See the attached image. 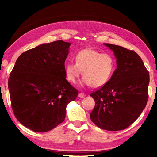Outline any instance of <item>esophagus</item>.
<instances>
[{
	"label": "esophagus",
	"instance_id": "esophagus-1",
	"mask_svg": "<svg viewBox=\"0 0 157 157\" xmlns=\"http://www.w3.org/2000/svg\"><path fill=\"white\" fill-rule=\"evenodd\" d=\"M78 96L80 98H84L85 96H86V94H84V93H82V92H80L79 94V95H78Z\"/></svg>",
	"mask_w": 157,
	"mask_h": 157
}]
</instances>
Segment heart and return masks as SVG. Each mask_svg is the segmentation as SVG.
<instances>
[{
	"label": "heart",
	"instance_id": "obj_1",
	"mask_svg": "<svg viewBox=\"0 0 157 157\" xmlns=\"http://www.w3.org/2000/svg\"><path fill=\"white\" fill-rule=\"evenodd\" d=\"M75 59V63L68 62L64 66L66 78L71 83H75L82 71V84L100 88L110 80L116 70L115 59L110 54L91 48L79 51Z\"/></svg>",
	"mask_w": 157,
	"mask_h": 157
}]
</instances>
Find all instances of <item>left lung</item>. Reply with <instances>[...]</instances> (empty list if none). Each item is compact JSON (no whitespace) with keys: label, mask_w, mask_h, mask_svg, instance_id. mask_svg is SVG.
Listing matches in <instances>:
<instances>
[{"label":"left lung","mask_w":157,"mask_h":157,"mask_svg":"<svg viewBox=\"0 0 157 157\" xmlns=\"http://www.w3.org/2000/svg\"><path fill=\"white\" fill-rule=\"evenodd\" d=\"M117 68L105 86L91 94L95 107L90 118L108 131L126 129L139 118L148 100L149 72L136 52L110 44Z\"/></svg>","instance_id":"left-lung-1"}]
</instances>
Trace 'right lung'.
Listing matches in <instances>:
<instances>
[{
    "label": "right lung",
    "mask_w": 157,
    "mask_h": 157,
    "mask_svg": "<svg viewBox=\"0 0 157 157\" xmlns=\"http://www.w3.org/2000/svg\"><path fill=\"white\" fill-rule=\"evenodd\" d=\"M71 45L62 40L22 53L8 79L13 112L35 132H46L64 121L66 106L78 91L66 79L64 63Z\"/></svg>",
    "instance_id": "1"
}]
</instances>
